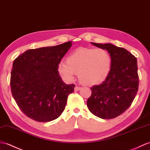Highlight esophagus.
Returning a JSON list of instances; mask_svg holds the SVG:
<instances>
[{
    "instance_id": "obj_1",
    "label": "esophagus",
    "mask_w": 150,
    "mask_h": 150,
    "mask_svg": "<svg viewBox=\"0 0 150 150\" xmlns=\"http://www.w3.org/2000/svg\"><path fill=\"white\" fill-rule=\"evenodd\" d=\"M81 89V87H79V86H76L75 87V91H79V90H80Z\"/></svg>"
}]
</instances>
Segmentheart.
<instances>
[{
	"instance_id": "1",
	"label": "heart",
	"mask_w": 150,
	"mask_h": 150,
	"mask_svg": "<svg viewBox=\"0 0 150 150\" xmlns=\"http://www.w3.org/2000/svg\"><path fill=\"white\" fill-rule=\"evenodd\" d=\"M111 64L110 57L103 48H79L69 55L67 60L57 64V71L65 81H74L76 73L86 85L99 84L105 79Z\"/></svg>"
}]
</instances>
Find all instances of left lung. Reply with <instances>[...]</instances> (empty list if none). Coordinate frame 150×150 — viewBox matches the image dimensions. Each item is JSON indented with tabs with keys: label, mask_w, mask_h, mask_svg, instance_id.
<instances>
[{
	"label": "left lung",
	"mask_w": 150,
	"mask_h": 150,
	"mask_svg": "<svg viewBox=\"0 0 150 150\" xmlns=\"http://www.w3.org/2000/svg\"><path fill=\"white\" fill-rule=\"evenodd\" d=\"M91 43L108 51L111 65L105 81L91 88L87 106L97 117L113 119L130 107L137 95L139 83L137 59L123 48L110 43Z\"/></svg>",
	"instance_id": "8db88e82"
}]
</instances>
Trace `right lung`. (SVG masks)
Listing matches in <instances>:
<instances>
[{
	"instance_id": "1",
	"label": "right lung",
	"mask_w": 150,
	"mask_h": 150,
	"mask_svg": "<svg viewBox=\"0 0 150 150\" xmlns=\"http://www.w3.org/2000/svg\"><path fill=\"white\" fill-rule=\"evenodd\" d=\"M71 47V41L54 47L30 49L13 61L10 85L22 112L38 122L57 119L63 112L74 84L67 85L57 64Z\"/></svg>"
}]
</instances>
